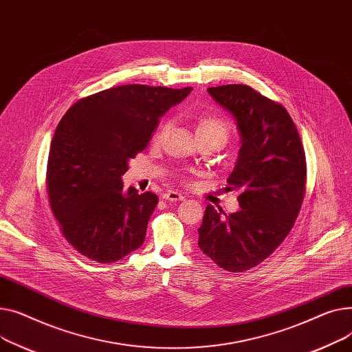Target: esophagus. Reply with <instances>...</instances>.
I'll list each match as a JSON object with an SVG mask.
<instances>
[{"label": "esophagus", "instance_id": "esophagus-1", "mask_svg": "<svg viewBox=\"0 0 352 352\" xmlns=\"http://www.w3.org/2000/svg\"><path fill=\"white\" fill-rule=\"evenodd\" d=\"M163 199L168 200V201H180L183 200V195H180L179 192H175V190H168L166 193H163Z\"/></svg>", "mask_w": 352, "mask_h": 352}]
</instances>
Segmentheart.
I'll use <instances>...</instances> for the list:
<instances>
[{"mask_svg": "<svg viewBox=\"0 0 352 352\" xmlns=\"http://www.w3.org/2000/svg\"><path fill=\"white\" fill-rule=\"evenodd\" d=\"M168 126L169 125H163L162 132L166 131ZM196 136H212L224 144L229 139V125L226 120L217 116L204 115L196 123Z\"/></svg>", "mask_w": 352, "mask_h": 352, "instance_id": "b5f03b06", "label": "heart"}]
</instances>
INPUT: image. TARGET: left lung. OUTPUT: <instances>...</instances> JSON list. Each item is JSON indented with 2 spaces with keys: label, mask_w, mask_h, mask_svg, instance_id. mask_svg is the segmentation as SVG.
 I'll use <instances>...</instances> for the list:
<instances>
[{
  "label": "left lung",
  "mask_w": 352,
  "mask_h": 352,
  "mask_svg": "<svg viewBox=\"0 0 352 352\" xmlns=\"http://www.w3.org/2000/svg\"><path fill=\"white\" fill-rule=\"evenodd\" d=\"M240 133L237 162L227 183L240 210L206 208L200 250L227 272H244L270 256L290 233L305 193V155L288 112L247 85L208 88Z\"/></svg>",
  "instance_id": "1"
}]
</instances>
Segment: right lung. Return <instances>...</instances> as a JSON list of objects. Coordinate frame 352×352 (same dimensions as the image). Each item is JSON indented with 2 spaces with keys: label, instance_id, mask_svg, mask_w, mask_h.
<instances>
[{
  "label": "right lung",
  "instance_id": "1",
  "mask_svg": "<svg viewBox=\"0 0 352 352\" xmlns=\"http://www.w3.org/2000/svg\"><path fill=\"white\" fill-rule=\"evenodd\" d=\"M192 88L122 85L79 99L55 129L47 169L51 209L68 243L98 263L138 250L159 201L123 190L128 163L148 146L159 118Z\"/></svg>",
  "mask_w": 352,
  "mask_h": 352
}]
</instances>
